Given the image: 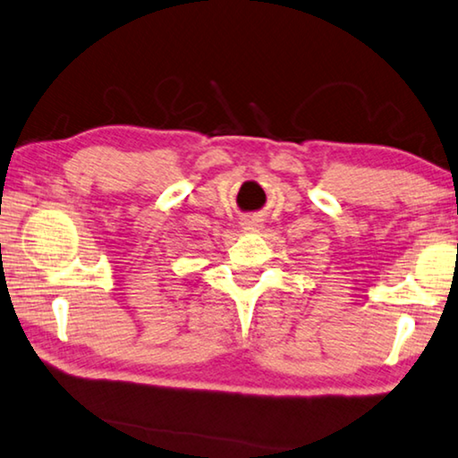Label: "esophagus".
<instances>
[{"instance_id":"34e87169","label":"esophagus","mask_w":458,"mask_h":458,"mask_svg":"<svg viewBox=\"0 0 458 458\" xmlns=\"http://www.w3.org/2000/svg\"><path fill=\"white\" fill-rule=\"evenodd\" d=\"M242 225H243V229H253V227H258L259 221L256 219V216H245Z\"/></svg>"}]
</instances>
